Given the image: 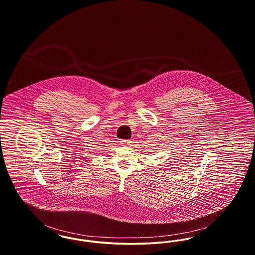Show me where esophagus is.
<instances>
[{
    "instance_id": "1",
    "label": "esophagus",
    "mask_w": 255,
    "mask_h": 255,
    "mask_svg": "<svg viewBox=\"0 0 255 255\" xmlns=\"http://www.w3.org/2000/svg\"><path fill=\"white\" fill-rule=\"evenodd\" d=\"M130 141H128V140H123L122 142H121V144L123 145H128V144H130Z\"/></svg>"
}]
</instances>
